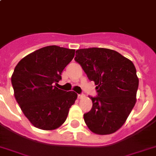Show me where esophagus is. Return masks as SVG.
<instances>
[{
  "mask_svg": "<svg viewBox=\"0 0 156 156\" xmlns=\"http://www.w3.org/2000/svg\"><path fill=\"white\" fill-rule=\"evenodd\" d=\"M78 98H79V99H82V98H85V95L84 94H78Z\"/></svg>",
  "mask_w": 156,
  "mask_h": 156,
  "instance_id": "1",
  "label": "esophagus"
}]
</instances>
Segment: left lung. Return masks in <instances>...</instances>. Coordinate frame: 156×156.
Masks as SVG:
<instances>
[{"instance_id":"obj_1","label":"left lung","mask_w":156,"mask_h":156,"mask_svg":"<svg viewBox=\"0 0 156 156\" xmlns=\"http://www.w3.org/2000/svg\"><path fill=\"white\" fill-rule=\"evenodd\" d=\"M74 60L97 85L93 106L84 114L90 131L98 135L115 133L125 124L136 101L139 79L132 61L107 48L76 51Z\"/></svg>"}]
</instances>
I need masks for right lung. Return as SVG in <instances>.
Here are the masks:
<instances>
[{
	"mask_svg": "<svg viewBox=\"0 0 156 156\" xmlns=\"http://www.w3.org/2000/svg\"><path fill=\"white\" fill-rule=\"evenodd\" d=\"M75 50L48 46L27 55L14 69V96L24 116L35 127L53 130L63 124L77 99L74 91H64L55 84L73 59Z\"/></svg>",
	"mask_w": 156,
	"mask_h": 156,
	"instance_id": "add662e5",
	"label": "right lung"
}]
</instances>
